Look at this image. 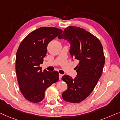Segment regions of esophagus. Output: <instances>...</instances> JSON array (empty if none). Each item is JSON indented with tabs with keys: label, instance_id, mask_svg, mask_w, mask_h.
<instances>
[{
	"label": "esophagus",
	"instance_id": "obj_1",
	"mask_svg": "<svg viewBox=\"0 0 120 120\" xmlns=\"http://www.w3.org/2000/svg\"><path fill=\"white\" fill-rule=\"evenodd\" d=\"M62 75H61V74H60L59 73V79H61V78L62 77Z\"/></svg>",
	"mask_w": 120,
	"mask_h": 120
}]
</instances>
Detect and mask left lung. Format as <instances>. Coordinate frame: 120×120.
<instances>
[{
    "label": "left lung",
    "instance_id": "8db88e82",
    "mask_svg": "<svg viewBox=\"0 0 120 120\" xmlns=\"http://www.w3.org/2000/svg\"><path fill=\"white\" fill-rule=\"evenodd\" d=\"M58 38L70 42L71 54L79 61L75 79L66 75L61 78L67 84L62 98L72 103H80L90 95L102 75L105 63L103 46L95 36L77 26L67 27Z\"/></svg>",
    "mask_w": 120,
    "mask_h": 120
}]
</instances>
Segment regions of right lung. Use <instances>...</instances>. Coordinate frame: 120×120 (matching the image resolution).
<instances>
[{"label": "right lung", "mask_w": 120, "mask_h": 120, "mask_svg": "<svg viewBox=\"0 0 120 120\" xmlns=\"http://www.w3.org/2000/svg\"><path fill=\"white\" fill-rule=\"evenodd\" d=\"M62 32L55 27H41L29 34L19 45L16 58L17 77L21 93L30 102H41L47 88L59 80L58 72L42 71L40 65L46 56L48 43Z\"/></svg>", "instance_id": "add662e5"}]
</instances>
